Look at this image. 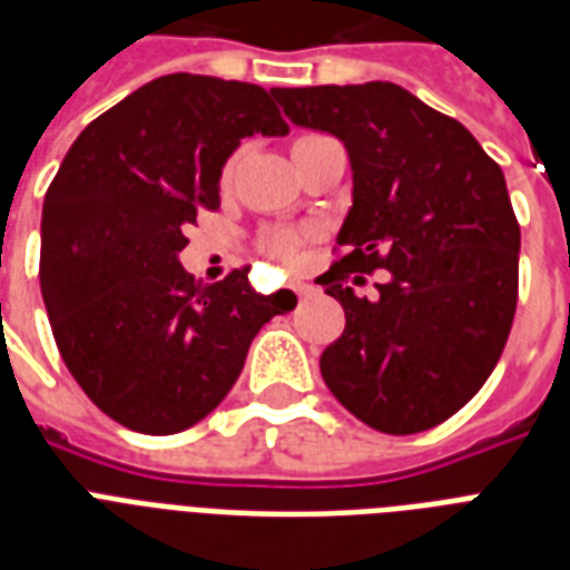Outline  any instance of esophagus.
I'll return each mask as SVG.
<instances>
[{"label":"esophagus","mask_w":570,"mask_h":570,"mask_svg":"<svg viewBox=\"0 0 570 570\" xmlns=\"http://www.w3.org/2000/svg\"><path fill=\"white\" fill-rule=\"evenodd\" d=\"M295 293H298V298H311V295H316V286H313V284H295Z\"/></svg>","instance_id":"esophagus-1"}]
</instances>
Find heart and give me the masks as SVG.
Masks as SVG:
<instances>
[{
	"instance_id": "obj_1",
	"label": "heart",
	"mask_w": 570,
	"mask_h": 570,
	"mask_svg": "<svg viewBox=\"0 0 570 570\" xmlns=\"http://www.w3.org/2000/svg\"><path fill=\"white\" fill-rule=\"evenodd\" d=\"M302 138H313V136H302ZM302 138H295V141H302ZM233 168H236V159L224 165V183L233 177ZM302 233L295 230H275L266 236V250L272 257L277 259H295L298 257V250H302Z\"/></svg>"
}]
</instances>
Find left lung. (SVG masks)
I'll return each mask as SVG.
<instances>
[{"label":"left lung","mask_w":570,"mask_h":570,"mask_svg":"<svg viewBox=\"0 0 570 570\" xmlns=\"http://www.w3.org/2000/svg\"><path fill=\"white\" fill-rule=\"evenodd\" d=\"M272 94L352 163L346 254L320 281L346 328L322 352V379L375 432H425L476 396L512 331L521 227L503 171L459 120L393 82ZM375 267L389 281L373 303L342 284Z\"/></svg>","instance_id":"8db88e82"}]
</instances>
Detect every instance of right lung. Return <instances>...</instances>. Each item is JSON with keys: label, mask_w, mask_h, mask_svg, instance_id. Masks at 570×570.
I'll return each instance as SVG.
<instances>
[{"label": "right lung", "mask_w": 570, "mask_h": 570, "mask_svg": "<svg viewBox=\"0 0 570 570\" xmlns=\"http://www.w3.org/2000/svg\"><path fill=\"white\" fill-rule=\"evenodd\" d=\"M286 136L268 91L171 73L102 111L67 150L40 215V293L85 396L115 423L174 434L239 379L250 340L295 307L259 295L248 268L197 284L186 227L218 206L224 163L245 136Z\"/></svg>", "instance_id": "obj_1"}]
</instances>
